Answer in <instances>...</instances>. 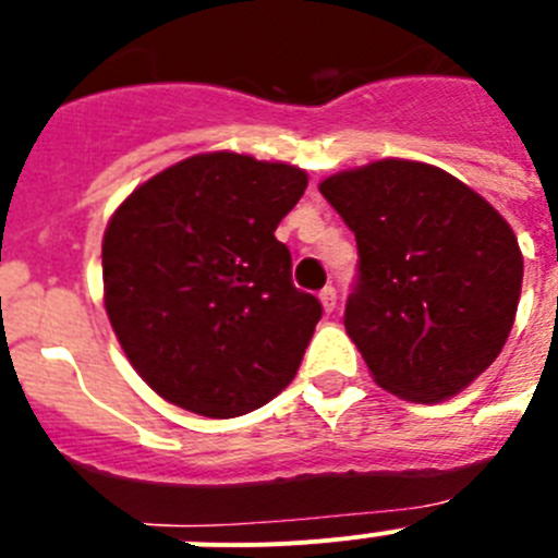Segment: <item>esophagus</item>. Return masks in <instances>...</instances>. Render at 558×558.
Returning <instances> with one entry per match:
<instances>
[{
  "instance_id": "1",
  "label": "esophagus",
  "mask_w": 558,
  "mask_h": 558,
  "mask_svg": "<svg viewBox=\"0 0 558 558\" xmlns=\"http://www.w3.org/2000/svg\"><path fill=\"white\" fill-rule=\"evenodd\" d=\"M318 299H322V307L327 310V313H332L335 304H338V293H335V288H329V284L318 293Z\"/></svg>"
}]
</instances>
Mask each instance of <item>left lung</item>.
Returning <instances> with one entry per match:
<instances>
[{
	"label": "left lung",
	"mask_w": 558,
	"mask_h": 558,
	"mask_svg": "<svg viewBox=\"0 0 558 558\" xmlns=\"http://www.w3.org/2000/svg\"><path fill=\"white\" fill-rule=\"evenodd\" d=\"M354 231L347 335L379 388L433 405L472 386L514 327L522 251L489 201L441 167L379 159L318 184Z\"/></svg>",
	"instance_id": "8db88e82"
}]
</instances>
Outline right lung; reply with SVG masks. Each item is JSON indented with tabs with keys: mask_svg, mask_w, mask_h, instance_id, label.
Here are the masks:
<instances>
[{
	"mask_svg": "<svg viewBox=\"0 0 558 558\" xmlns=\"http://www.w3.org/2000/svg\"><path fill=\"white\" fill-rule=\"evenodd\" d=\"M307 172L248 153L175 161L117 206L102 302L142 379L190 413L231 418L293 383L322 304L290 282L276 226Z\"/></svg>",
	"mask_w": 558,
	"mask_h": 558,
	"instance_id": "1",
	"label": "right lung"
}]
</instances>
